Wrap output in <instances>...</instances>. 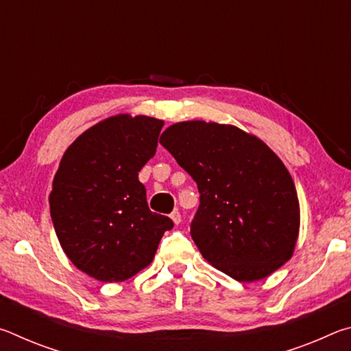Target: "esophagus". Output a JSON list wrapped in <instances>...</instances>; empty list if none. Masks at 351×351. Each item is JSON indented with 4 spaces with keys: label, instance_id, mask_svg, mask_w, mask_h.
Returning a JSON list of instances; mask_svg holds the SVG:
<instances>
[{
    "label": "esophagus",
    "instance_id": "34e87169",
    "mask_svg": "<svg viewBox=\"0 0 351 351\" xmlns=\"http://www.w3.org/2000/svg\"><path fill=\"white\" fill-rule=\"evenodd\" d=\"M170 218L173 219V223H175V224H180V223H181V213L178 212V210H173V212H171V213H170Z\"/></svg>",
    "mask_w": 351,
    "mask_h": 351
}]
</instances>
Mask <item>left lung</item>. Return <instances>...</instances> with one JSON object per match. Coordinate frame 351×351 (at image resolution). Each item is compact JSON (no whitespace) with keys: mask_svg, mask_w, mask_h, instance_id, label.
I'll use <instances>...</instances> for the list:
<instances>
[{"mask_svg":"<svg viewBox=\"0 0 351 351\" xmlns=\"http://www.w3.org/2000/svg\"><path fill=\"white\" fill-rule=\"evenodd\" d=\"M159 142L197 182L190 235L212 266L254 282L287 263L299 235V199L289 171L265 142L203 121L175 123Z\"/></svg>","mask_w":351,"mask_h":351,"instance_id":"8db88e82","label":"left lung"}]
</instances>
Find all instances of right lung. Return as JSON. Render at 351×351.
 Wrapping results in <instances>:
<instances>
[{
  "instance_id": "add662e5",
  "label": "right lung",
  "mask_w": 351,
  "mask_h": 351,
  "mask_svg": "<svg viewBox=\"0 0 351 351\" xmlns=\"http://www.w3.org/2000/svg\"><path fill=\"white\" fill-rule=\"evenodd\" d=\"M164 122L119 114L80 134L64 152L49 193L51 218L68 258L100 282H122L152 263L169 217L148 209L139 171Z\"/></svg>"
}]
</instances>
